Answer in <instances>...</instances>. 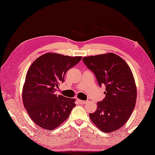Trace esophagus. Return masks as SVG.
Instances as JSON below:
<instances>
[{
  "label": "esophagus",
  "instance_id": "1",
  "mask_svg": "<svg viewBox=\"0 0 155 155\" xmlns=\"http://www.w3.org/2000/svg\"><path fill=\"white\" fill-rule=\"evenodd\" d=\"M78 101L81 104H86L87 103V101H83V100H78Z\"/></svg>",
  "mask_w": 155,
  "mask_h": 155
}]
</instances>
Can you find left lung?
Wrapping results in <instances>:
<instances>
[{
  "mask_svg": "<svg viewBox=\"0 0 155 155\" xmlns=\"http://www.w3.org/2000/svg\"><path fill=\"white\" fill-rule=\"evenodd\" d=\"M83 62L95 74L98 84L105 86V98L97 102L96 112L89 114L97 128L109 133L122 128L136 105L137 88L126 61L113 53L84 57Z\"/></svg>",
  "mask_w": 155,
  "mask_h": 155,
  "instance_id": "obj_1",
  "label": "left lung"
}]
</instances>
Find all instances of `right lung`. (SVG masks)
Returning a JSON list of instances; mask_svg holds the SVG:
<instances>
[{
	"label": "right lung",
	"mask_w": 155,
	"mask_h": 155,
	"mask_svg": "<svg viewBox=\"0 0 155 155\" xmlns=\"http://www.w3.org/2000/svg\"><path fill=\"white\" fill-rule=\"evenodd\" d=\"M81 59V56L46 53L30 66L23 87L22 100L30 118L39 127L51 131L69 117L76 105L75 100L57 96L55 92L64 81L67 71Z\"/></svg>",
	"instance_id": "right-lung-1"
}]
</instances>
